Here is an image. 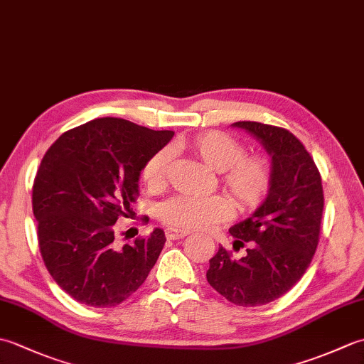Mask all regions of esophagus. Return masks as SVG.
Segmentation results:
<instances>
[{"label":"esophagus","instance_id":"1","mask_svg":"<svg viewBox=\"0 0 364 364\" xmlns=\"http://www.w3.org/2000/svg\"><path fill=\"white\" fill-rule=\"evenodd\" d=\"M191 233L189 230H181V228H167L166 230V236L168 237V239H183V237H186L188 235Z\"/></svg>","mask_w":364,"mask_h":364}]
</instances>
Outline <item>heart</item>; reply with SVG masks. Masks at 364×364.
<instances>
[{"label": "heart", "mask_w": 364, "mask_h": 364, "mask_svg": "<svg viewBox=\"0 0 364 364\" xmlns=\"http://www.w3.org/2000/svg\"><path fill=\"white\" fill-rule=\"evenodd\" d=\"M189 146L208 167L222 172L223 188L244 210L258 206L266 197L272 180L269 162L258 154L244 156V146L235 137L219 131H210L197 136ZM168 166L170 153L167 150L154 153L142 170L146 186L151 189L164 188ZM233 213V203L223 196L205 198L180 196L161 206L162 220L181 228L211 227L218 222L228 220Z\"/></svg>", "instance_id": "obj_1"}]
</instances>
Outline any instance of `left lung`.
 <instances>
[{
  "mask_svg": "<svg viewBox=\"0 0 364 364\" xmlns=\"http://www.w3.org/2000/svg\"><path fill=\"white\" fill-rule=\"evenodd\" d=\"M270 158L266 198L249 218L230 228L236 244L250 242L233 258L220 245L210 259L208 283L239 306L266 305L288 292L310 266L319 242L323 192L319 170L304 144L288 129L236 122Z\"/></svg>",
  "mask_w": 364,
  "mask_h": 364,
  "instance_id": "left-lung-1",
  "label": "left lung"
}]
</instances>
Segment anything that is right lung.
Wrapping results in <instances>:
<instances>
[{
    "label": "right lung",
    "mask_w": 364,
    "mask_h": 364,
    "mask_svg": "<svg viewBox=\"0 0 364 364\" xmlns=\"http://www.w3.org/2000/svg\"><path fill=\"white\" fill-rule=\"evenodd\" d=\"M172 137L105 117L67 131L45 153L33 186L38 247L54 282L75 300L111 308L149 277L164 231L120 247L114 225L137 200L146 161Z\"/></svg>",
    "instance_id": "right-lung-1"
}]
</instances>
